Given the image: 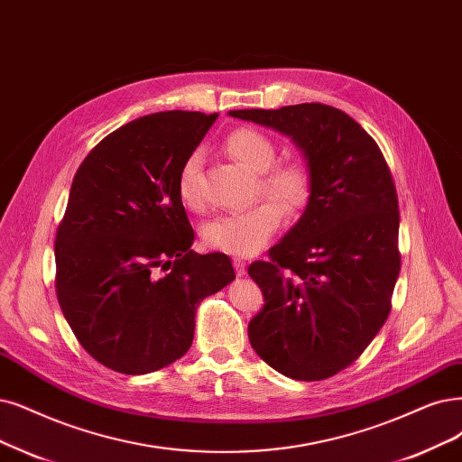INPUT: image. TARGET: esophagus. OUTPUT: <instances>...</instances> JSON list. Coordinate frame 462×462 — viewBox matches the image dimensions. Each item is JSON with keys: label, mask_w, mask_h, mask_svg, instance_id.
Here are the masks:
<instances>
[{"label": "esophagus", "mask_w": 462, "mask_h": 462, "mask_svg": "<svg viewBox=\"0 0 462 462\" xmlns=\"http://www.w3.org/2000/svg\"><path fill=\"white\" fill-rule=\"evenodd\" d=\"M245 261H242V259H234V268H236V274L237 276H244L245 274Z\"/></svg>", "instance_id": "34e87169"}]
</instances>
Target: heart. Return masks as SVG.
Masks as SVG:
<instances>
[{"label": "heart", "mask_w": 462, "mask_h": 462, "mask_svg": "<svg viewBox=\"0 0 462 462\" xmlns=\"http://www.w3.org/2000/svg\"><path fill=\"white\" fill-rule=\"evenodd\" d=\"M234 160L259 173L257 194L268 196L245 211H232L213 217L201 230L203 242L211 249L251 257L259 253L282 226L285 211L297 213L312 196V169L300 158L278 160V146L270 134L254 127H237L225 141ZM203 153L194 150L180 163L177 190L186 208H203L201 192Z\"/></svg>", "instance_id": "b5f03b06"}]
</instances>
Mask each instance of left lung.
Instances as JSON below:
<instances>
[{
  "label": "left lung",
  "mask_w": 462,
  "mask_h": 462,
  "mask_svg": "<svg viewBox=\"0 0 462 462\" xmlns=\"http://www.w3.org/2000/svg\"><path fill=\"white\" fill-rule=\"evenodd\" d=\"M302 148L314 177L297 225L249 266L264 309L249 321L263 360L297 381H323L362 356L384 326L402 268L400 209L373 136L343 110L304 102L232 110Z\"/></svg>",
  "instance_id": "1"
}]
</instances>
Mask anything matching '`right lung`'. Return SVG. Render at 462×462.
Returning a JSON list of instances; mask_svg holds the SVG:
<instances>
[{"instance_id":"add662e5","label":"right lung","mask_w":462,"mask_h":462,"mask_svg":"<svg viewBox=\"0 0 462 462\" xmlns=\"http://www.w3.org/2000/svg\"><path fill=\"white\" fill-rule=\"evenodd\" d=\"M218 114H150L106 134L76 171L55 237V289L79 345L125 373L192 345L198 304L234 282L222 253L192 251L177 175Z\"/></svg>"}]
</instances>
